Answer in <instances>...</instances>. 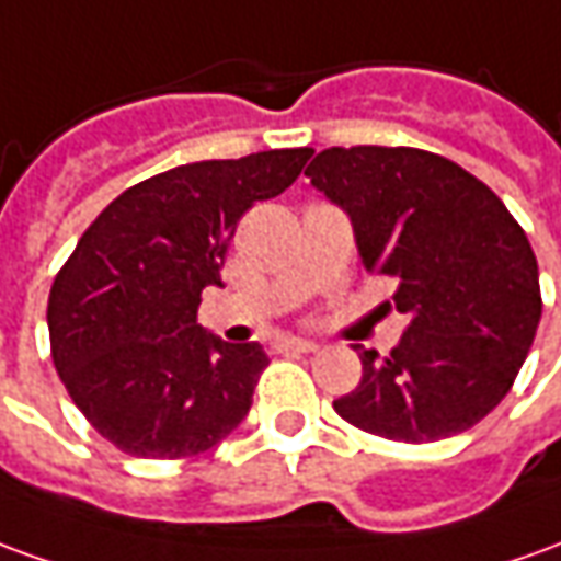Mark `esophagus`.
Here are the masks:
<instances>
[{"mask_svg":"<svg viewBox=\"0 0 561 561\" xmlns=\"http://www.w3.org/2000/svg\"><path fill=\"white\" fill-rule=\"evenodd\" d=\"M279 352H316V343H309V340H297V336H288V340H279L276 343Z\"/></svg>","mask_w":561,"mask_h":561,"instance_id":"1","label":"esophagus"}]
</instances>
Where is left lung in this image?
<instances>
[{"mask_svg":"<svg viewBox=\"0 0 561 561\" xmlns=\"http://www.w3.org/2000/svg\"><path fill=\"white\" fill-rule=\"evenodd\" d=\"M307 175L346 209L364 270L398 282L394 307L410 312L389 355L355 346L362 382L334 410L403 444L473 428L511 391L538 331L526 230L477 175L422 148H324Z\"/></svg>","mask_w":561,"mask_h":561,"instance_id":"8db88e82","label":"left lung"}]
</instances>
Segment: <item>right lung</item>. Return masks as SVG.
I'll list each match as a JSON object with an SVG mask.
<instances>
[{
    "label": "right lung",
    "mask_w": 561,
    "mask_h": 561,
    "mask_svg": "<svg viewBox=\"0 0 561 561\" xmlns=\"http://www.w3.org/2000/svg\"><path fill=\"white\" fill-rule=\"evenodd\" d=\"M312 148L199 160L115 197L48 297L50 358L93 428L136 458H191L240 425L267 355L197 324L237 221L279 197Z\"/></svg>",
    "instance_id": "1"
}]
</instances>
